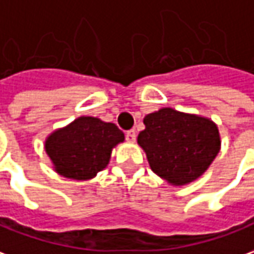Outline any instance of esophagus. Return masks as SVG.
Listing matches in <instances>:
<instances>
[{
  "instance_id": "obj_1",
  "label": "esophagus",
  "mask_w": 254,
  "mask_h": 254,
  "mask_svg": "<svg viewBox=\"0 0 254 254\" xmlns=\"http://www.w3.org/2000/svg\"><path fill=\"white\" fill-rule=\"evenodd\" d=\"M135 138H137V132H135V130H128L126 132V139H127L128 142H134Z\"/></svg>"
}]
</instances>
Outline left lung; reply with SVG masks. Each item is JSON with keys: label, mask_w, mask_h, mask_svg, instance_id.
Masks as SVG:
<instances>
[{"label": "left lung", "mask_w": 254, "mask_h": 254, "mask_svg": "<svg viewBox=\"0 0 254 254\" xmlns=\"http://www.w3.org/2000/svg\"><path fill=\"white\" fill-rule=\"evenodd\" d=\"M138 144L150 169L173 185H185L209 169L220 150L216 124L206 117L163 108L144 119Z\"/></svg>", "instance_id": "8db88e82"}]
</instances>
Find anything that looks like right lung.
Returning a JSON list of instances; mask_svg holds the SVG:
<instances>
[{"label": "right lung", "mask_w": 254, "mask_h": 254, "mask_svg": "<svg viewBox=\"0 0 254 254\" xmlns=\"http://www.w3.org/2000/svg\"><path fill=\"white\" fill-rule=\"evenodd\" d=\"M123 141L124 134L116 124L83 116L52 132L45 141V150L61 176L90 180L108 166L112 149Z\"/></svg>", "instance_id": "1"}]
</instances>
